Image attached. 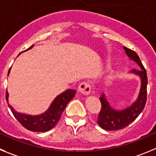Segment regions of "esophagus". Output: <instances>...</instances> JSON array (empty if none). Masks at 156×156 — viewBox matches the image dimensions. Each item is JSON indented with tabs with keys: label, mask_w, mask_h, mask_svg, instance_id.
<instances>
[{
	"label": "esophagus",
	"mask_w": 156,
	"mask_h": 156,
	"mask_svg": "<svg viewBox=\"0 0 156 156\" xmlns=\"http://www.w3.org/2000/svg\"><path fill=\"white\" fill-rule=\"evenodd\" d=\"M91 85L88 82H82L78 86V91L80 93L88 95L91 92Z\"/></svg>",
	"instance_id": "obj_1"
}]
</instances>
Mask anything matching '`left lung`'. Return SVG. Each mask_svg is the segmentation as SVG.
Returning <instances> with one entry per match:
<instances>
[{
    "label": "left lung",
    "mask_w": 156,
    "mask_h": 156,
    "mask_svg": "<svg viewBox=\"0 0 156 156\" xmlns=\"http://www.w3.org/2000/svg\"><path fill=\"white\" fill-rule=\"evenodd\" d=\"M124 50L126 51L128 56L134 62H136L141 68V70H132V72L135 75H139L141 78L142 85H141L140 93L136 101H135L130 107L122 111H116L113 109L109 105L108 102L105 98V94H101L99 98L101 104V108L98 114L97 122L101 129L105 130L115 131L126 128L133 121H135L136 118L140 115V113L143 111L146 103L147 83H148L146 71L137 54L126 47H124Z\"/></svg>",
    "instance_id": "1"
}]
</instances>
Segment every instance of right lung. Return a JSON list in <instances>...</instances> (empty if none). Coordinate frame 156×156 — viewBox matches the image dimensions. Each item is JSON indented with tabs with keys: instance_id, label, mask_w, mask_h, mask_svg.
I'll use <instances>...</instances> for the list:
<instances>
[{
	"instance_id": "add662e5",
	"label": "right lung",
	"mask_w": 156,
	"mask_h": 156,
	"mask_svg": "<svg viewBox=\"0 0 156 156\" xmlns=\"http://www.w3.org/2000/svg\"><path fill=\"white\" fill-rule=\"evenodd\" d=\"M33 45L28 49L31 48ZM27 49V50H28ZM10 70L8 71V74ZM76 91L74 89H68L65 92L62 93L57 97L51 105L50 108L43 114L40 115H28L21 114L14 111V109L8 104V107L15 119L18 121L22 126L27 130L33 132H44L53 129L60 119L62 112L65 110L67 104L75 97ZM8 93L6 92V100L8 101Z\"/></svg>"
}]
</instances>
